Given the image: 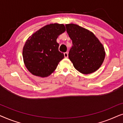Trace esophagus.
I'll return each instance as SVG.
<instances>
[{
	"instance_id": "esophagus-1",
	"label": "esophagus",
	"mask_w": 123,
	"mask_h": 123,
	"mask_svg": "<svg viewBox=\"0 0 123 123\" xmlns=\"http://www.w3.org/2000/svg\"><path fill=\"white\" fill-rule=\"evenodd\" d=\"M64 57L65 58H67L68 57V53L65 52V53H64Z\"/></svg>"
}]
</instances>
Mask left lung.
<instances>
[{"instance_id":"left-lung-1","label":"left lung","mask_w":123,"mask_h":123,"mask_svg":"<svg viewBox=\"0 0 123 123\" xmlns=\"http://www.w3.org/2000/svg\"><path fill=\"white\" fill-rule=\"evenodd\" d=\"M67 32L72 40L73 46L69 58L80 73L88 74L100 68L105 57V51L93 33L78 25H65Z\"/></svg>"}]
</instances>
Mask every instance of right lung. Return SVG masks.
Returning a JSON list of instances; mask_svg holds the SVG:
<instances>
[{"label": "right lung", "instance_id": "1", "mask_svg": "<svg viewBox=\"0 0 123 123\" xmlns=\"http://www.w3.org/2000/svg\"><path fill=\"white\" fill-rule=\"evenodd\" d=\"M65 30L63 24L53 23L40 28L28 37L23 46L22 55L30 73L46 77L54 72L64 58L63 53L59 51L56 39Z\"/></svg>", "mask_w": 123, "mask_h": 123}]
</instances>
